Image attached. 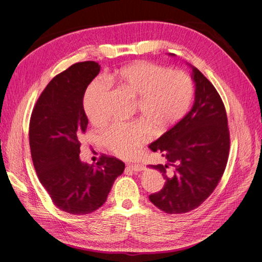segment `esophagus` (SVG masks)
<instances>
[{
  "mask_svg": "<svg viewBox=\"0 0 262 262\" xmlns=\"http://www.w3.org/2000/svg\"><path fill=\"white\" fill-rule=\"evenodd\" d=\"M128 168H130L134 171H141L144 169V166L141 164H128Z\"/></svg>",
  "mask_w": 262,
  "mask_h": 262,
  "instance_id": "esophagus-1",
  "label": "esophagus"
}]
</instances>
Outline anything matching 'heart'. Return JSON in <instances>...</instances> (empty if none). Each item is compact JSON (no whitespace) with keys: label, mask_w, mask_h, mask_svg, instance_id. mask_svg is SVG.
I'll use <instances>...</instances> for the list:
<instances>
[{"label":"heart","mask_w":262,"mask_h":262,"mask_svg":"<svg viewBox=\"0 0 262 262\" xmlns=\"http://www.w3.org/2000/svg\"><path fill=\"white\" fill-rule=\"evenodd\" d=\"M108 78L138 98L139 114L157 133L167 131L180 121L193 97L192 80L184 71H169L149 61L132 63ZM109 91V83L100 77L95 78L87 87L84 109L94 123L100 124L107 120ZM146 125L140 121L116 123L102 134V143L118 156L131 157L150 137Z\"/></svg>","instance_id":"heart-1"}]
</instances>
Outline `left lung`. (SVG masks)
Listing matches in <instances>:
<instances>
[{
  "label": "left lung",
  "instance_id": "8db88e82",
  "mask_svg": "<svg viewBox=\"0 0 262 262\" xmlns=\"http://www.w3.org/2000/svg\"><path fill=\"white\" fill-rule=\"evenodd\" d=\"M194 104L179 122L150 143L166 164L152 165L162 172L165 185L149 194L155 207L168 214L196 209L216 188L229 154V130L223 101L215 87L192 67Z\"/></svg>",
  "mask_w": 262,
  "mask_h": 262
}]
</instances>
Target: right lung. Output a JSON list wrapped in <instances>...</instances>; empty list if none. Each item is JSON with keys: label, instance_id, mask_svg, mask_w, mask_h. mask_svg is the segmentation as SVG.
Returning a JSON list of instances; mask_svg holds the SVG:
<instances>
[{"label": "right lung", "instance_id": "obj_1", "mask_svg": "<svg viewBox=\"0 0 262 262\" xmlns=\"http://www.w3.org/2000/svg\"><path fill=\"white\" fill-rule=\"evenodd\" d=\"M99 71L98 63L85 61L54 76L30 117L29 145L39 181L55 207L75 215L100 208L124 170L114 156L102 154L96 166L80 160V138L89 124L83 98Z\"/></svg>", "mask_w": 262, "mask_h": 262}]
</instances>
